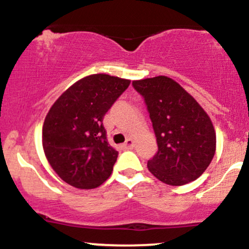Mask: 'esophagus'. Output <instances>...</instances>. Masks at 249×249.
Listing matches in <instances>:
<instances>
[{"instance_id":"obj_1","label":"esophagus","mask_w":249,"mask_h":249,"mask_svg":"<svg viewBox=\"0 0 249 249\" xmlns=\"http://www.w3.org/2000/svg\"><path fill=\"white\" fill-rule=\"evenodd\" d=\"M133 146H134V142L130 138L126 139V142L122 145V147L124 148V150H130V148H133Z\"/></svg>"}]
</instances>
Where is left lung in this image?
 <instances>
[{
	"label": "left lung",
	"mask_w": 249,
	"mask_h": 249,
	"mask_svg": "<svg viewBox=\"0 0 249 249\" xmlns=\"http://www.w3.org/2000/svg\"><path fill=\"white\" fill-rule=\"evenodd\" d=\"M150 113L158 151L148 171L172 186L188 184L206 171L215 153V131L198 102L166 76L133 81Z\"/></svg>",
	"instance_id": "1"
}]
</instances>
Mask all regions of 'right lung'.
I'll return each mask as SVG.
<instances>
[{
    "label": "right lung",
    "instance_id": "right-lung-1",
    "mask_svg": "<svg viewBox=\"0 0 249 249\" xmlns=\"http://www.w3.org/2000/svg\"><path fill=\"white\" fill-rule=\"evenodd\" d=\"M130 85L128 79L97 73L62 93L45 117V157L71 186L91 190L108 179L118 152L110 146L103 118Z\"/></svg>",
    "mask_w": 249,
    "mask_h": 249
}]
</instances>
